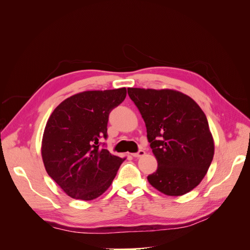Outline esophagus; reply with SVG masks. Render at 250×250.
Returning <instances> with one entry per match:
<instances>
[{"mask_svg": "<svg viewBox=\"0 0 250 250\" xmlns=\"http://www.w3.org/2000/svg\"><path fill=\"white\" fill-rule=\"evenodd\" d=\"M144 155H145V151H144V150H139L137 153H132L133 157H142Z\"/></svg>", "mask_w": 250, "mask_h": 250, "instance_id": "obj_1", "label": "esophagus"}]
</instances>
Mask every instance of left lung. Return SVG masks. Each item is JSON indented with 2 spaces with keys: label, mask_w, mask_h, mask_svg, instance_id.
I'll use <instances>...</instances> for the list:
<instances>
[{
  "label": "left lung",
  "mask_w": 250,
  "mask_h": 250,
  "mask_svg": "<svg viewBox=\"0 0 250 250\" xmlns=\"http://www.w3.org/2000/svg\"><path fill=\"white\" fill-rule=\"evenodd\" d=\"M147 128L157 161L149 184L168 196H181L197 187L214 157L208 119L192 98L173 89L128 88Z\"/></svg>",
  "instance_id": "left-lung-1"
}]
</instances>
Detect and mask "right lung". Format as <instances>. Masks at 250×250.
<instances>
[{"label":"right lung","instance_id":"right-lung-1","mask_svg":"<svg viewBox=\"0 0 250 250\" xmlns=\"http://www.w3.org/2000/svg\"><path fill=\"white\" fill-rule=\"evenodd\" d=\"M126 93L125 87L79 93L50 116L42 143V161L49 176L70 197L93 200L116 177L125 158L101 148L100 141L107 138L109 113Z\"/></svg>","mask_w":250,"mask_h":250}]
</instances>
